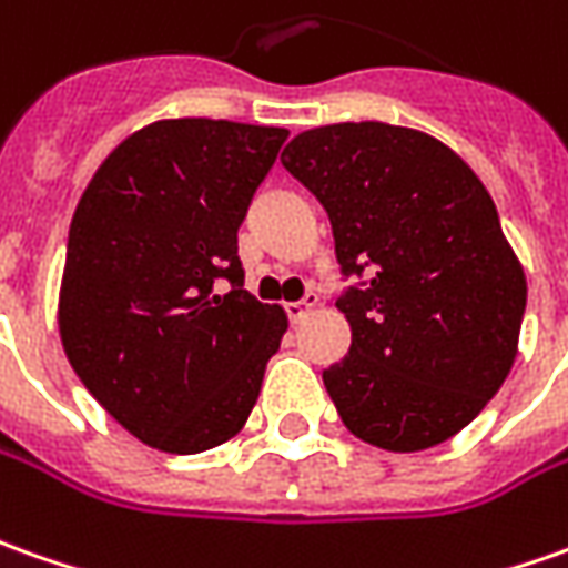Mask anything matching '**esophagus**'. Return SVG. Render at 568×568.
I'll list each match as a JSON object with an SVG mask.
<instances>
[{"mask_svg":"<svg viewBox=\"0 0 568 568\" xmlns=\"http://www.w3.org/2000/svg\"><path fill=\"white\" fill-rule=\"evenodd\" d=\"M316 301H320V298H316L314 292H311V295H304L301 301H292V304H285V314H288V320H292V323H301L304 316L314 311Z\"/></svg>","mask_w":568,"mask_h":568,"instance_id":"1","label":"esophagus"}]
</instances>
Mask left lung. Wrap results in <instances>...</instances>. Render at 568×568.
I'll return each mask as SVG.
<instances>
[{"instance_id":"8db88e82","label":"left lung","mask_w":568,"mask_h":568,"mask_svg":"<svg viewBox=\"0 0 568 568\" xmlns=\"http://www.w3.org/2000/svg\"><path fill=\"white\" fill-rule=\"evenodd\" d=\"M283 168L333 223L348 354L323 369L342 423L382 450L454 438L510 376L526 273L473 168L445 142L379 121L329 123Z\"/></svg>"}]
</instances>
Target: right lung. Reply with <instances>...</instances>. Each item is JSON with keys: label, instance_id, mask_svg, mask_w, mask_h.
<instances>
[{"label": "right lung", "instance_id": "1", "mask_svg": "<svg viewBox=\"0 0 568 568\" xmlns=\"http://www.w3.org/2000/svg\"><path fill=\"white\" fill-rule=\"evenodd\" d=\"M285 136L154 121L108 154L73 211L61 345L90 395L149 447L223 445L261 395L288 320L245 288L235 233Z\"/></svg>", "mask_w": 568, "mask_h": 568}]
</instances>
